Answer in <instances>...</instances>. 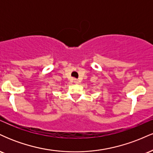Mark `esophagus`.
I'll return each instance as SVG.
<instances>
[{
  "mask_svg": "<svg viewBox=\"0 0 153 153\" xmlns=\"http://www.w3.org/2000/svg\"><path fill=\"white\" fill-rule=\"evenodd\" d=\"M74 82H78V80H74Z\"/></svg>",
  "mask_w": 153,
  "mask_h": 153,
  "instance_id": "34e87169",
  "label": "esophagus"
}]
</instances>
